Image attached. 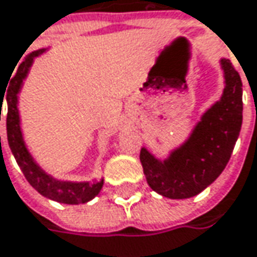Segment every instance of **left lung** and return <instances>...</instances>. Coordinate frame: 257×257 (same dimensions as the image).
<instances>
[{"label": "left lung", "mask_w": 257, "mask_h": 257, "mask_svg": "<svg viewBox=\"0 0 257 257\" xmlns=\"http://www.w3.org/2000/svg\"><path fill=\"white\" fill-rule=\"evenodd\" d=\"M226 87L221 99L203 115L184 144L160 161L145 148L140 160L150 187L158 194L181 200L200 194L229 162L243 120L241 79L227 59L221 60Z\"/></svg>", "instance_id": "left-lung-1"}]
</instances>
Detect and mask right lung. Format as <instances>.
Returning <instances> with one entry per match:
<instances>
[{"mask_svg": "<svg viewBox=\"0 0 257 257\" xmlns=\"http://www.w3.org/2000/svg\"><path fill=\"white\" fill-rule=\"evenodd\" d=\"M44 51L37 50L30 53L26 60L20 64L18 70L14 74L13 79H10V84L6 87L7 93L0 92V102L3 107V102L7 100V138H8V145L11 148V152L16 158V161L20 165L21 171L24 174V177L27 178V181L31 184L33 188H36L40 194L54 200L57 203L63 204H83L90 201L92 198H95L99 194V191L103 187V180H100L99 183L90 184V183H67V181H57L53 177L47 175L39 165L34 162L31 158L30 152L26 148V144L23 141L21 135V129H20V116H18L17 100L18 92L21 89L23 80L27 76L28 69L31 67V63L34 60V57H37ZM14 72V70H13ZM13 74V73H11ZM6 97L4 98V96ZM0 120H1V109H0ZM0 148H1V137H0Z\"/></svg>", "mask_w": 257, "mask_h": 257, "instance_id": "add662e5", "label": "right lung"}]
</instances>
